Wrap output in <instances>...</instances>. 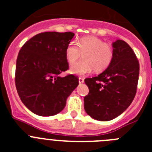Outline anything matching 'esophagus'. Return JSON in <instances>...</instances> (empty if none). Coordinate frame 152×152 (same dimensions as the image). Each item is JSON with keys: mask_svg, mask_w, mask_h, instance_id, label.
I'll return each instance as SVG.
<instances>
[{"mask_svg": "<svg viewBox=\"0 0 152 152\" xmlns=\"http://www.w3.org/2000/svg\"><path fill=\"white\" fill-rule=\"evenodd\" d=\"M78 81L80 84H83L84 82V79L83 77H79L78 78Z\"/></svg>", "mask_w": 152, "mask_h": 152, "instance_id": "34e87169", "label": "esophagus"}]
</instances>
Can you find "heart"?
I'll list each match as a JSON object with an SVG mask.
<instances>
[{"mask_svg": "<svg viewBox=\"0 0 152 152\" xmlns=\"http://www.w3.org/2000/svg\"><path fill=\"white\" fill-rule=\"evenodd\" d=\"M84 53V59L75 62L70 67V72L80 76H84L94 70L101 72L110 64L113 58V49L110 44L103 40L88 36L76 42H71L65 49V56L68 62L75 61Z\"/></svg>", "mask_w": 152, "mask_h": 152, "instance_id": "heart-1", "label": "heart"}]
</instances>
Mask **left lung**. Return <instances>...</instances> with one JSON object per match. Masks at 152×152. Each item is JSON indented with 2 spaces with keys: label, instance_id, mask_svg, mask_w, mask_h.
<instances>
[{
  "label": "left lung",
  "instance_id": "left-lung-1",
  "mask_svg": "<svg viewBox=\"0 0 152 152\" xmlns=\"http://www.w3.org/2000/svg\"><path fill=\"white\" fill-rule=\"evenodd\" d=\"M113 58L105 71L86 78L89 94L84 96V110L93 119L110 121L123 113L136 94L139 63L131 47L123 40L113 42Z\"/></svg>",
  "mask_w": 152,
  "mask_h": 152
}]
</instances>
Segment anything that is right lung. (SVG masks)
I'll return each instance as SVG.
<instances>
[{
    "label": "right lung",
    "instance_id": "add662e5",
    "mask_svg": "<svg viewBox=\"0 0 152 152\" xmlns=\"http://www.w3.org/2000/svg\"><path fill=\"white\" fill-rule=\"evenodd\" d=\"M75 33L45 32L28 40L19 52L15 84L21 101L31 112L51 116L61 112L79 84L68 69L65 49Z\"/></svg>",
    "mask_w": 152,
    "mask_h": 152
}]
</instances>
